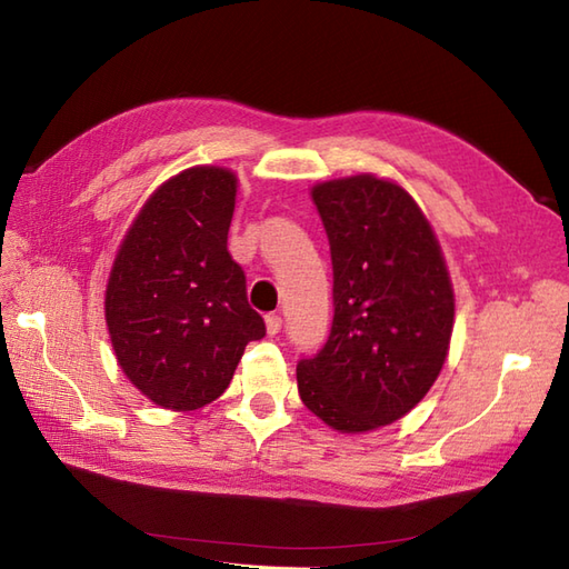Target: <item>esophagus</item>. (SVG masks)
Segmentation results:
<instances>
[{"label":"esophagus","mask_w":569,"mask_h":569,"mask_svg":"<svg viewBox=\"0 0 569 569\" xmlns=\"http://www.w3.org/2000/svg\"><path fill=\"white\" fill-rule=\"evenodd\" d=\"M281 325H283V320H281V316H278V312H269V316H266V332H269V335L281 332Z\"/></svg>","instance_id":"obj_1"}]
</instances>
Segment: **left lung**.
Listing matches in <instances>:
<instances>
[{
    "label": "left lung",
    "mask_w": 569,
    "mask_h": 569,
    "mask_svg": "<svg viewBox=\"0 0 569 569\" xmlns=\"http://www.w3.org/2000/svg\"><path fill=\"white\" fill-rule=\"evenodd\" d=\"M332 257V328L296 367L298 393L328 426L365 432L406 416L438 379L455 296L416 200L373 176L312 188Z\"/></svg>",
    "instance_id": "8db88e82"
}]
</instances>
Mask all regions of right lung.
I'll return each mask as SVG.
<instances>
[{
    "label": "right lung",
    "instance_id": "1",
    "mask_svg": "<svg viewBox=\"0 0 569 569\" xmlns=\"http://www.w3.org/2000/svg\"><path fill=\"white\" fill-rule=\"evenodd\" d=\"M237 178L198 166L153 192L119 249L104 316L119 367L153 403L220 398L244 347L266 335L247 276L227 251Z\"/></svg>",
    "mask_w": 569,
    "mask_h": 569
}]
</instances>
